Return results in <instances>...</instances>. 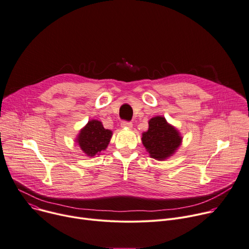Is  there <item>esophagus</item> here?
Listing matches in <instances>:
<instances>
[{
  "label": "esophagus",
  "instance_id": "esophagus-1",
  "mask_svg": "<svg viewBox=\"0 0 249 249\" xmlns=\"http://www.w3.org/2000/svg\"><path fill=\"white\" fill-rule=\"evenodd\" d=\"M121 127H122V128H125V129H130V128L133 127V124H132L131 122H126V121H124V122L121 123Z\"/></svg>",
  "mask_w": 249,
  "mask_h": 249
}]
</instances>
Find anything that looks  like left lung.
Instances as JSON below:
<instances>
[{
  "label": "left lung",
  "instance_id": "8db88e82",
  "mask_svg": "<svg viewBox=\"0 0 249 249\" xmlns=\"http://www.w3.org/2000/svg\"><path fill=\"white\" fill-rule=\"evenodd\" d=\"M148 124V130L142 134V143L151 158L157 161H165L182 145L183 137L164 116H155Z\"/></svg>",
  "mask_w": 249,
  "mask_h": 249
}]
</instances>
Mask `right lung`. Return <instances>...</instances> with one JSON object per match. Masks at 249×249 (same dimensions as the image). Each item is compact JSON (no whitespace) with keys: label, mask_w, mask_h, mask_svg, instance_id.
Masks as SVG:
<instances>
[{"label":"right lung","mask_w":249,"mask_h":249,"mask_svg":"<svg viewBox=\"0 0 249 249\" xmlns=\"http://www.w3.org/2000/svg\"><path fill=\"white\" fill-rule=\"evenodd\" d=\"M112 135V131L105 129L102 122L92 119L80 129L75 142L87 157L92 158L106 150Z\"/></svg>","instance_id":"1"}]
</instances>
